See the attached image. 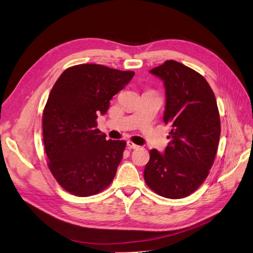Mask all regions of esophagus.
I'll return each instance as SVG.
<instances>
[{"label":"esophagus","mask_w":253,"mask_h":253,"mask_svg":"<svg viewBox=\"0 0 253 253\" xmlns=\"http://www.w3.org/2000/svg\"><path fill=\"white\" fill-rule=\"evenodd\" d=\"M127 147L129 148V149H138V148H140L139 145H137V144H135V143H133L132 141H127Z\"/></svg>","instance_id":"1"}]
</instances>
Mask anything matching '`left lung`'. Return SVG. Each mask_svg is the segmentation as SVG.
Here are the masks:
<instances>
[{
    "mask_svg": "<svg viewBox=\"0 0 253 253\" xmlns=\"http://www.w3.org/2000/svg\"><path fill=\"white\" fill-rule=\"evenodd\" d=\"M150 73L164 81V121L171 140L164 153L150 151L144 181L158 195L177 200L198 189L213 165L220 135L217 103L203 76L177 61L168 60Z\"/></svg>",
    "mask_w": 253,
    "mask_h": 253,
    "instance_id": "obj_1",
    "label": "left lung"
}]
</instances>
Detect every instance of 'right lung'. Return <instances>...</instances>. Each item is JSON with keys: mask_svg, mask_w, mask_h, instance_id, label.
Returning a JSON list of instances; mask_svg holds the SVG:
<instances>
[{"mask_svg": "<svg viewBox=\"0 0 253 253\" xmlns=\"http://www.w3.org/2000/svg\"><path fill=\"white\" fill-rule=\"evenodd\" d=\"M134 75L79 64L66 68L51 88L42 119L44 148L53 177L73 195L101 192L116 175L126 142L106 140L96 119Z\"/></svg>", "mask_w": 253, "mask_h": 253, "instance_id": "right-lung-1", "label": "right lung"}]
</instances>
